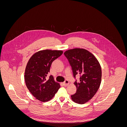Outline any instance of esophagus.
I'll list each match as a JSON object with an SVG mask.
<instances>
[{
    "mask_svg": "<svg viewBox=\"0 0 127 127\" xmlns=\"http://www.w3.org/2000/svg\"><path fill=\"white\" fill-rule=\"evenodd\" d=\"M69 81L67 80H65V82L64 83V86H68L69 85Z\"/></svg>",
    "mask_w": 127,
    "mask_h": 127,
    "instance_id": "1",
    "label": "esophagus"
}]
</instances>
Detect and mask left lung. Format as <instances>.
Here are the masks:
<instances>
[{
	"mask_svg": "<svg viewBox=\"0 0 127 127\" xmlns=\"http://www.w3.org/2000/svg\"><path fill=\"white\" fill-rule=\"evenodd\" d=\"M72 67L73 75H79L76 82V93L71 96L74 102L83 104L91 99L100 86L102 79L101 65L92 53L84 49L75 48L64 53Z\"/></svg>",
	"mask_w": 127,
	"mask_h": 127,
	"instance_id": "obj_1",
	"label": "left lung"
}]
</instances>
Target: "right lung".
Listing matches in <instances>:
<instances>
[{
    "instance_id": "right-lung-1",
    "label": "right lung",
    "mask_w": 127,
    "mask_h": 127,
    "mask_svg": "<svg viewBox=\"0 0 127 127\" xmlns=\"http://www.w3.org/2000/svg\"><path fill=\"white\" fill-rule=\"evenodd\" d=\"M63 53L62 50H41L33 54L26 64L24 79L27 88L36 99L42 102L51 100L60 87L53 76L48 79L47 76L53 61Z\"/></svg>"
}]
</instances>
